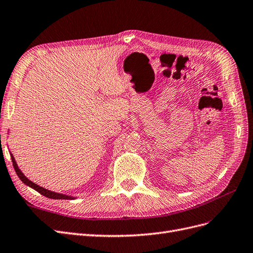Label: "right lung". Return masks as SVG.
<instances>
[{
  "instance_id": "1",
  "label": "right lung",
  "mask_w": 253,
  "mask_h": 253,
  "mask_svg": "<svg viewBox=\"0 0 253 253\" xmlns=\"http://www.w3.org/2000/svg\"><path fill=\"white\" fill-rule=\"evenodd\" d=\"M11 160H12V164H13L14 170H15V172H16V175L19 176V178L25 183L26 185H28V186H30L31 188L36 189L37 191H39V193H40L41 195L45 196V197H47V198H50V199H64V200H72V199H74L73 197L62 195V194H57V193H54V191H50V190H48V189H46V188H42V187L37 185L36 183L31 182L28 178L25 177V175L21 171V169H20L19 168H17V164H16V162H15V160H14L12 155H11Z\"/></svg>"
}]
</instances>
